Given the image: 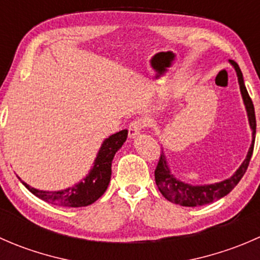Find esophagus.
Segmentation results:
<instances>
[{
	"mask_svg": "<svg viewBox=\"0 0 260 260\" xmlns=\"http://www.w3.org/2000/svg\"><path fill=\"white\" fill-rule=\"evenodd\" d=\"M146 125L147 124L145 119H136L133 120V122H131L129 127H128V135H129V137L133 138L136 137V136L140 135Z\"/></svg>",
	"mask_w": 260,
	"mask_h": 260,
	"instance_id": "1",
	"label": "esophagus"
}]
</instances>
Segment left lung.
Returning <instances> with one entry per match:
<instances>
[{
	"instance_id": "1",
	"label": "left lung",
	"mask_w": 260,
	"mask_h": 260,
	"mask_svg": "<svg viewBox=\"0 0 260 260\" xmlns=\"http://www.w3.org/2000/svg\"><path fill=\"white\" fill-rule=\"evenodd\" d=\"M232 64L234 65L235 70H237L240 91H242L244 104H245L246 112H248L250 128L251 131H253V141H251V146L250 148H249L248 156L244 159V162L242 164V166L239 167V170H238L230 179L221 181V182L212 183V185L191 186L176 180L171 174H170V170L166 164V158H165L164 152H162L161 156H159L158 158V164H157L156 170H154V180H156V185L157 187H158V190L161 191L162 195H164L167 200L172 201V203L180 204V205L182 206H192V208L193 206H201L205 205V204L214 203V201L219 200V199L228 195V193L239 183V181L242 180L244 174L246 172L249 162H250L251 154H253L254 141H255V112H254L253 102H251L250 96H249L248 94V90H246L245 85H244L242 70H240L239 65L235 61H232Z\"/></svg>"
}]
</instances>
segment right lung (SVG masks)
<instances>
[{"label": "right lung", "instance_id": "right-lung-1", "mask_svg": "<svg viewBox=\"0 0 260 260\" xmlns=\"http://www.w3.org/2000/svg\"><path fill=\"white\" fill-rule=\"evenodd\" d=\"M128 136V131L123 129L107 138L98 152L94 166L88 176L73 187L62 191H41L22 182L30 192L41 200L65 208L88 206L98 200L106 192L112 175V161L115 152L122 147Z\"/></svg>", "mask_w": 260, "mask_h": 260}]
</instances>
